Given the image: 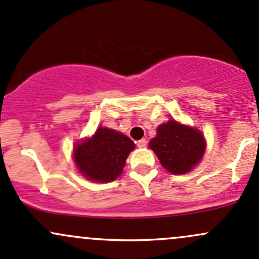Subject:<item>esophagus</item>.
<instances>
[{
	"label": "esophagus",
	"mask_w": 259,
	"mask_h": 259,
	"mask_svg": "<svg viewBox=\"0 0 259 259\" xmlns=\"http://www.w3.org/2000/svg\"><path fill=\"white\" fill-rule=\"evenodd\" d=\"M146 144H148V141H146L145 139H141V140H139V141H138L137 145H138V148L144 149V148H146Z\"/></svg>",
	"instance_id": "esophagus-1"
}]
</instances>
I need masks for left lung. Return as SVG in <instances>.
<instances>
[{"label": "left lung", "mask_w": 259, "mask_h": 259, "mask_svg": "<svg viewBox=\"0 0 259 259\" xmlns=\"http://www.w3.org/2000/svg\"><path fill=\"white\" fill-rule=\"evenodd\" d=\"M149 146L168 172L182 175L190 172L201 161L206 141L200 130L168 120L159 125L156 137L151 139Z\"/></svg>", "instance_id": "left-lung-1"}]
</instances>
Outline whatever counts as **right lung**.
I'll use <instances>...</instances> for the list:
<instances>
[{"instance_id": "add662e5", "label": "right lung", "mask_w": 259, "mask_h": 259, "mask_svg": "<svg viewBox=\"0 0 259 259\" xmlns=\"http://www.w3.org/2000/svg\"><path fill=\"white\" fill-rule=\"evenodd\" d=\"M135 144L126 135L99 126L92 138L79 141L73 148L78 171L94 182H110L122 172L127 155Z\"/></svg>"}]
</instances>
